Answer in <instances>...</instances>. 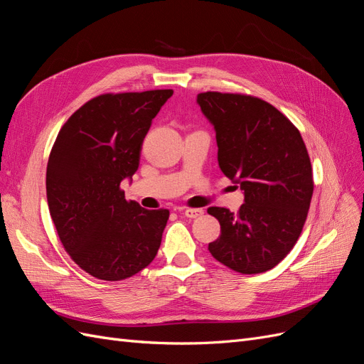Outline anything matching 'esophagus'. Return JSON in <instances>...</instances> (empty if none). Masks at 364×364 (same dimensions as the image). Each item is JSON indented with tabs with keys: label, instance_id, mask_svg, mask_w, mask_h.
Returning <instances> with one entry per match:
<instances>
[{
	"label": "esophagus",
	"instance_id": "esophagus-1",
	"mask_svg": "<svg viewBox=\"0 0 364 364\" xmlns=\"http://www.w3.org/2000/svg\"><path fill=\"white\" fill-rule=\"evenodd\" d=\"M183 215L188 218H197L203 215V209L202 208H186L183 209Z\"/></svg>",
	"mask_w": 364,
	"mask_h": 364
}]
</instances>
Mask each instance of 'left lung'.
I'll return each mask as SVG.
<instances>
[{"label": "left lung", "instance_id": "8db88e82", "mask_svg": "<svg viewBox=\"0 0 364 364\" xmlns=\"http://www.w3.org/2000/svg\"><path fill=\"white\" fill-rule=\"evenodd\" d=\"M197 103L215 129L220 170L245 191L235 214L208 208L222 232L208 249L234 272H267L296 245L311 203L313 168L301 132L253 95L208 91Z\"/></svg>", "mask_w": 364, "mask_h": 364}]
</instances>
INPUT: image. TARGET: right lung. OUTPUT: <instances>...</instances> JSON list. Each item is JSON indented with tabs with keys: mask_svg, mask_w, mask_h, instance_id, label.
Masks as SVG:
<instances>
[{
	"mask_svg": "<svg viewBox=\"0 0 364 364\" xmlns=\"http://www.w3.org/2000/svg\"><path fill=\"white\" fill-rule=\"evenodd\" d=\"M173 90L102 94L59 130L47 165V199L71 259L91 277L121 281L155 259L168 209L126 200L151 119Z\"/></svg>",
	"mask_w": 364,
	"mask_h": 364,
	"instance_id": "1",
	"label": "right lung"
}]
</instances>
